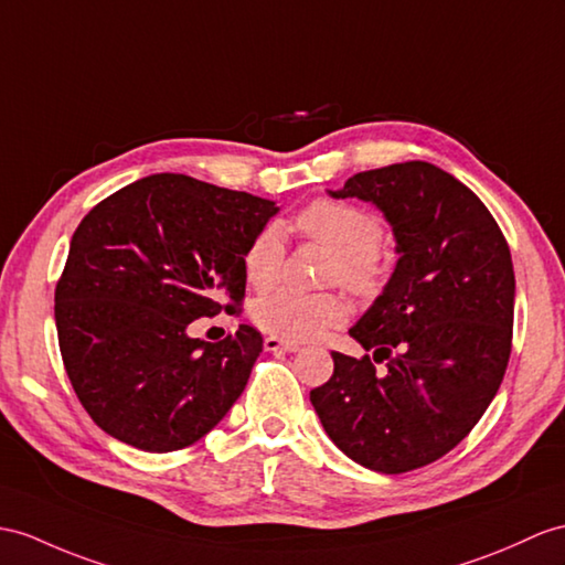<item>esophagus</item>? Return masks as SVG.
<instances>
[{
	"instance_id": "1",
	"label": "esophagus",
	"mask_w": 565,
	"mask_h": 565,
	"mask_svg": "<svg viewBox=\"0 0 565 565\" xmlns=\"http://www.w3.org/2000/svg\"><path fill=\"white\" fill-rule=\"evenodd\" d=\"M264 348H266L268 352H297V350H299V342L268 335V338L264 340Z\"/></svg>"
}]
</instances>
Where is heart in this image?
Here are the masks:
<instances>
[{
	"label": "heart",
	"instance_id": "b5f03b06",
	"mask_svg": "<svg viewBox=\"0 0 565 565\" xmlns=\"http://www.w3.org/2000/svg\"><path fill=\"white\" fill-rule=\"evenodd\" d=\"M297 227L338 254L330 280L348 285L354 292H371L379 285L383 225L374 213L352 203L319 199L297 215ZM282 264L285 230L280 223H268L246 244L242 256L244 275L256 290H268L280 278ZM252 313L256 326L266 333L295 342L319 338L323 330L345 323L350 305L335 292L275 290L256 299Z\"/></svg>",
	"mask_w": 565,
	"mask_h": 565
}]
</instances>
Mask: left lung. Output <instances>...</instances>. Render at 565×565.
Returning a JSON list of instances; mask_svg holds the SVG:
<instances>
[{
  "mask_svg": "<svg viewBox=\"0 0 565 565\" xmlns=\"http://www.w3.org/2000/svg\"><path fill=\"white\" fill-rule=\"evenodd\" d=\"M328 194L374 203L401 258L350 328L374 360L333 352V376L311 391V405L354 462L417 470L456 448L501 386L513 342L511 249L475 191L431 162L360 172Z\"/></svg>",
  "mask_w": 565,
  "mask_h": 565,
  "instance_id": "8db88e82",
  "label": "left lung"
}]
</instances>
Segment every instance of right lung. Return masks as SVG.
I'll return each instance as SVG.
<instances>
[{"mask_svg": "<svg viewBox=\"0 0 565 565\" xmlns=\"http://www.w3.org/2000/svg\"><path fill=\"white\" fill-rule=\"evenodd\" d=\"M278 211L246 191L164 172L81 220L54 321L68 381L105 434L170 452L196 444L237 403L264 338L246 323L220 342L186 328L242 305L244 249Z\"/></svg>", "mask_w": 565, "mask_h": 565, "instance_id": "obj_1", "label": "right lung"}]
</instances>
